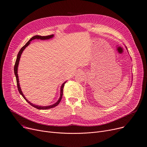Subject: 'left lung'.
<instances>
[{"mask_svg": "<svg viewBox=\"0 0 147 147\" xmlns=\"http://www.w3.org/2000/svg\"><path fill=\"white\" fill-rule=\"evenodd\" d=\"M126 47V50H127V47ZM127 51H128V50H127Z\"/></svg>", "mask_w": 147, "mask_h": 147, "instance_id": "1", "label": "left lung"}]
</instances>
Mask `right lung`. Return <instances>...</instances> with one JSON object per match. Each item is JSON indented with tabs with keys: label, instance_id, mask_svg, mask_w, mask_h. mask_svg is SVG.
Masks as SVG:
<instances>
[{
	"label": "right lung",
	"instance_id": "add662e5",
	"mask_svg": "<svg viewBox=\"0 0 147 147\" xmlns=\"http://www.w3.org/2000/svg\"><path fill=\"white\" fill-rule=\"evenodd\" d=\"M54 37V34H51V35H50V36H38V35H36V36H34L33 37H32L26 43V44L23 46L21 50H20L18 55H17V59H16V63H15V65H14V74H15V76L16 77V80H17V87H18V91L20 92V93L22 96V97H24V98L25 99V100L30 105L32 106H33V107L37 109H38V110H48V109H51V108H53V107H56L58 105V104L60 103L61 99H62V95H63V87L65 86V83L67 82V81H65L64 82L61 86V90H60V97L59 99L58 100V101L55 103L54 104L52 105H50V106H38V105H34L32 103H30L29 100H28V99L26 98V97H25L24 93H22V90H21V87H20V82H19V78H18V65H19V62H20V58H21V56L24 51V50H25V49L26 48V47H27L30 43V41L33 40H35V39H40V40H48V39H50V38H52Z\"/></svg>",
	"mask_w": 147,
	"mask_h": 147
}]
</instances>
